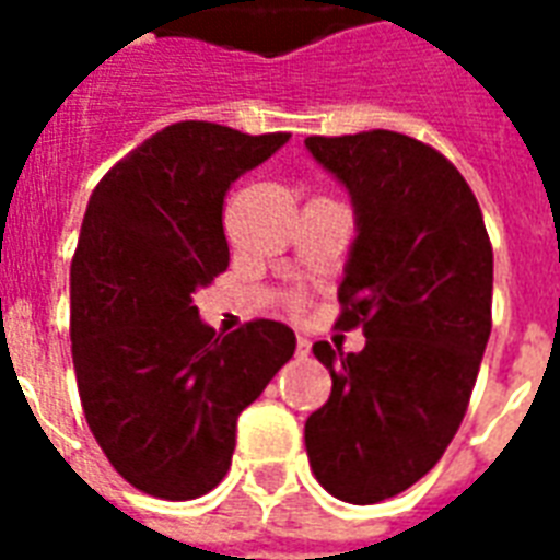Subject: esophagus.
Returning <instances> with one entry per match:
<instances>
[{
  "instance_id": "obj_1",
  "label": "esophagus",
  "mask_w": 560,
  "mask_h": 560,
  "mask_svg": "<svg viewBox=\"0 0 560 560\" xmlns=\"http://www.w3.org/2000/svg\"><path fill=\"white\" fill-rule=\"evenodd\" d=\"M308 351H312V345H308V339H303V336H296V353H300V357H308Z\"/></svg>"
}]
</instances>
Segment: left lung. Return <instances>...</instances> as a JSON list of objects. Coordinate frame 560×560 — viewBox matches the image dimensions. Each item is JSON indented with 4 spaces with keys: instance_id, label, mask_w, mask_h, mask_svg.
<instances>
[{
    "instance_id": "8db88e82",
    "label": "left lung",
    "mask_w": 560,
    "mask_h": 560,
    "mask_svg": "<svg viewBox=\"0 0 560 560\" xmlns=\"http://www.w3.org/2000/svg\"><path fill=\"white\" fill-rule=\"evenodd\" d=\"M351 195L357 240L336 327L365 348L315 341L332 393L305 420L317 482L348 504L405 492L444 456L492 332V243L465 176L399 131L305 138Z\"/></svg>"
}]
</instances>
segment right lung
<instances>
[{"instance_id":"right-lung-1","label":"right lung","mask_w":560,"mask_h":560,"mask_svg":"<svg viewBox=\"0 0 560 560\" xmlns=\"http://www.w3.org/2000/svg\"><path fill=\"white\" fill-rule=\"evenodd\" d=\"M291 135L176 122L95 185L71 260V357L95 441L135 489L191 501L231 468L236 417L296 348L248 320L215 336L195 291L228 269L224 195Z\"/></svg>"}]
</instances>
